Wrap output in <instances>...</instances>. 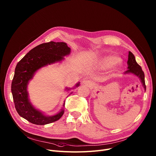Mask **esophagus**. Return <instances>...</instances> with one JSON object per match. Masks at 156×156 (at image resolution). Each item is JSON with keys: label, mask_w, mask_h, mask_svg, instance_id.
Wrapping results in <instances>:
<instances>
[{"label": "esophagus", "mask_w": 156, "mask_h": 156, "mask_svg": "<svg viewBox=\"0 0 156 156\" xmlns=\"http://www.w3.org/2000/svg\"><path fill=\"white\" fill-rule=\"evenodd\" d=\"M83 83L85 84L86 85H87L89 87H91L93 85V83L91 81H88V80H84V81H83Z\"/></svg>", "instance_id": "34e87169"}]
</instances>
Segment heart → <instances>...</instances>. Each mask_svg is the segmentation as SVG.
<instances>
[{
  "label": "heart",
  "instance_id": "1",
  "mask_svg": "<svg viewBox=\"0 0 156 156\" xmlns=\"http://www.w3.org/2000/svg\"><path fill=\"white\" fill-rule=\"evenodd\" d=\"M119 62L120 59L118 57H116V56H111V57H108L105 60L104 65L106 67H109L117 65L118 63H119Z\"/></svg>",
  "mask_w": 156,
  "mask_h": 156
}]
</instances>
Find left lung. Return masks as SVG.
<instances>
[{"label": "left lung", "mask_w": 156, "mask_h": 156, "mask_svg": "<svg viewBox=\"0 0 156 156\" xmlns=\"http://www.w3.org/2000/svg\"><path fill=\"white\" fill-rule=\"evenodd\" d=\"M127 65H128V69H127L124 72V74L126 73H133L137 76L143 83V85L145 91L146 90V86L145 84L144 80V73L141 68V66L136 62L135 56L133 53L131 51H129L128 55V60H127Z\"/></svg>", "instance_id": "1"}]
</instances>
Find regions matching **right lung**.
I'll return each instance as SVG.
<instances>
[{
    "label": "right lung",
    "mask_w": 156,
    "mask_h": 156,
    "mask_svg": "<svg viewBox=\"0 0 156 156\" xmlns=\"http://www.w3.org/2000/svg\"><path fill=\"white\" fill-rule=\"evenodd\" d=\"M70 48L65 42L50 41L41 44L27 53L17 64L12 80L11 90L16 109L19 115L32 124L45 125L58 121L63 115L65 104L61 111L53 116H46L29 102L27 84L37 70L46 65L60 62L69 55ZM80 83L76 84L79 87ZM67 89V88H66ZM69 90V89H68Z\"/></svg>",
    "instance_id": "right-lung-1"
}]
</instances>
